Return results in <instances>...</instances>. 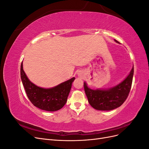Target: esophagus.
<instances>
[{"label":"esophagus","instance_id":"obj_1","mask_svg":"<svg viewBox=\"0 0 149 149\" xmlns=\"http://www.w3.org/2000/svg\"><path fill=\"white\" fill-rule=\"evenodd\" d=\"M79 76H81V74H79Z\"/></svg>","mask_w":149,"mask_h":149}]
</instances>
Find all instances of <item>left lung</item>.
<instances>
[{
    "instance_id": "obj_1",
    "label": "left lung",
    "mask_w": 149,
    "mask_h": 149,
    "mask_svg": "<svg viewBox=\"0 0 149 149\" xmlns=\"http://www.w3.org/2000/svg\"><path fill=\"white\" fill-rule=\"evenodd\" d=\"M114 40L119 43L118 41ZM133 74L134 66L130 74L123 82L107 90L91 89L84 83V91L90 105L94 109L101 111H110L120 107L129 96L131 89Z\"/></svg>"
}]
</instances>
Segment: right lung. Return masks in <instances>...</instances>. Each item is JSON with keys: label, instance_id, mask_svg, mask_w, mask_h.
Masks as SVG:
<instances>
[{"label": "right lung", "instance_id": "add662e5", "mask_svg": "<svg viewBox=\"0 0 149 149\" xmlns=\"http://www.w3.org/2000/svg\"><path fill=\"white\" fill-rule=\"evenodd\" d=\"M20 76L26 95L30 102L39 109L47 111H56L65 106L74 78L50 89H44L31 83L20 66Z\"/></svg>", "mask_w": 149, "mask_h": 149}]
</instances>
